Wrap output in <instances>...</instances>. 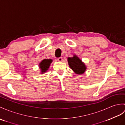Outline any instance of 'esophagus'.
Wrapping results in <instances>:
<instances>
[{
	"label": "esophagus",
	"instance_id": "obj_1",
	"mask_svg": "<svg viewBox=\"0 0 125 125\" xmlns=\"http://www.w3.org/2000/svg\"><path fill=\"white\" fill-rule=\"evenodd\" d=\"M57 60L58 61H59V62H61V61H62L63 59H62V57H58L57 59Z\"/></svg>",
	"mask_w": 125,
	"mask_h": 125
}]
</instances>
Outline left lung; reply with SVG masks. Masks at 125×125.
<instances>
[{
    "label": "left lung",
    "mask_w": 125,
    "mask_h": 125,
    "mask_svg": "<svg viewBox=\"0 0 125 125\" xmlns=\"http://www.w3.org/2000/svg\"><path fill=\"white\" fill-rule=\"evenodd\" d=\"M68 62L70 68L76 74H82L85 72L86 70V65L76 55H74L72 57H68Z\"/></svg>",
    "instance_id": "8db88e82"
}]
</instances>
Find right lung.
Instances as JSON below:
<instances>
[{
	"label": "right lung",
	"mask_w": 125,
	"mask_h": 125,
	"mask_svg": "<svg viewBox=\"0 0 125 125\" xmlns=\"http://www.w3.org/2000/svg\"><path fill=\"white\" fill-rule=\"evenodd\" d=\"M53 61L52 59H44L39 63V68L41 69V73H44L49 69L50 64Z\"/></svg>",
	"instance_id": "1"
}]
</instances>
